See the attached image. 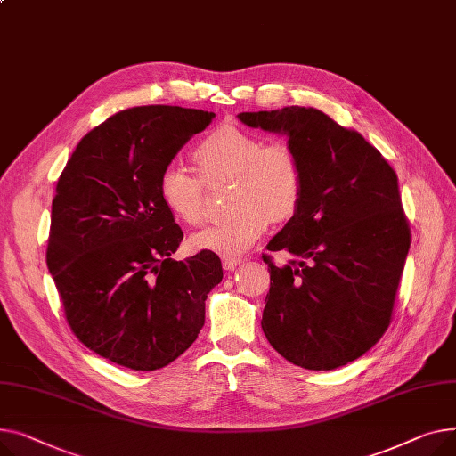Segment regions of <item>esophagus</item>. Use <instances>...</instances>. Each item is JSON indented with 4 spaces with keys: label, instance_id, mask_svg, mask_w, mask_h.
<instances>
[{
    "label": "esophagus",
    "instance_id": "esophagus-1",
    "mask_svg": "<svg viewBox=\"0 0 456 456\" xmlns=\"http://www.w3.org/2000/svg\"><path fill=\"white\" fill-rule=\"evenodd\" d=\"M240 263H243V259H240V257H223V269L224 271H233L235 269V266H239Z\"/></svg>",
    "mask_w": 456,
    "mask_h": 456
}]
</instances>
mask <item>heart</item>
Returning a JSON list of instances; mask_svg holds the SVG:
<instances>
[{"mask_svg": "<svg viewBox=\"0 0 456 456\" xmlns=\"http://www.w3.org/2000/svg\"><path fill=\"white\" fill-rule=\"evenodd\" d=\"M197 176L178 162L164 167L158 195L171 216L185 224L204 221V183L230 178L228 217L191 237L195 250L239 257L252 248L273 223L289 221L304 195V173L298 156L283 143L265 145L252 132L233 125L213 128L195 149Z\"/></svg>", "mask_w": 456, "mask_h": 456, "instance_id": "obj_1", "label": "heart"}]
</instances>
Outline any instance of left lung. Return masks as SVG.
I'll use <instances>...</instances> for the list:
<instances>
[{
    "label": "left lung",
    "instance_id": "8db88e82",
    "mask_svg": "<svg viewBox=\"0 0 456 456\" xmlns=\"http://www.w3.org/2000/svg\"><path fill=\"white\" fill-rule=\"evenodd\" d=\"M285 134L304 173L298 211L273 237L287 265L269 263L261 328L274 350L307 370L364 355L390 326L411 248L397 176L359 132L305 106L237 116Z\"/></svg>",
    "mask_w": 456,
    "mask_h": 456
}]
</instances>
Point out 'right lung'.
I'll use <instances>...</instances> for the list:
<instances>
[{"mask_svg": "<svg viewBox=\"0 0 456 456\" xmlns=\"http://www.w3.org/2000/svg\"><path fill=\"white\" fill-rule=\"evenodd\" d=\"M213 112L134 106L80 140L51 206L47 266L75 337L119 366L152 371L190 347L208 292L221 283L213 252L175 261L183 233L158 180Z\"/></svg>", "mask_w": 456, "mask_h": 456, "instance_id": "add662e5", "label": "right lung"}]
</instances>
